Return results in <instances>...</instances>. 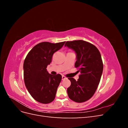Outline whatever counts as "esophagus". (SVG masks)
Returning <instances> with one entry per match:
<instances>
[{"mask_svg":"<svg viewBox=\"0 0 128 128\" xmlns=\"http://www.w3.org/2000/svg\"><path fill=\"white\" fill-rule=\"evenodd\" d=\"M66 78V77L64 76H62V80H64Z\"/></svg>","mask_w":128,"mask_h":128,"instance_id":"1","label":"esophagus"}]
</instances>
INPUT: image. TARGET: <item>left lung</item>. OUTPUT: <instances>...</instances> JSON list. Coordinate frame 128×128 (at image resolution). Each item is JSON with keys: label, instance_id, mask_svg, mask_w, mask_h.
<instances>
[{"label": "left lung", "instance_id": "left-lung-1", "mask_svg": "<svg viewBox=\"0 0 128 128\" xmlns=\"http://www.w3.org/2000/svg\"><path fill=\"white\" fill-rule=\"evenodd\" d=\"M64 46L74 51L76 55L75 67L80 75L78 80L69 78L71 86L67 88L69 98L77 102H83L94 96L103 72L102 56L98 48L82 40L66 42Z\"/></svg>", "mask_w": 128, "mask_h": 128}]
</instances>
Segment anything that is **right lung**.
Wrapping results in <instances>:
<instances>
[{"instance_id": "1", "label": "right lung", "mask_w": 128, "mask_h": 128, "mask_svg": "<svg viewBox=\"0 0 128 128\" xmlns=\"http://www.w3.org/2000/svg\"><path fill=\"white\" fill-rule=\"evenodd\" d=\"M65 42H40L30 50L26 58L24 64L25 86L38 102L48 104L55 99L62 76L50 74L46 68L51 62L53 54L61 49Z\"/></svg>"}]
</instances>
